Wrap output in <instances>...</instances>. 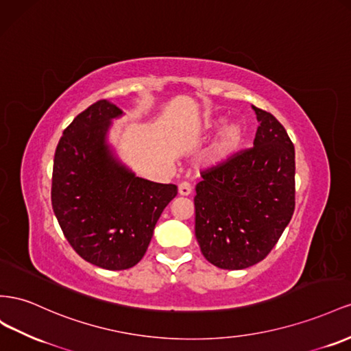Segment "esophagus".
Here are the masks:
<instances>
[{
	"label": "esophagus",
	"mask_w": 351,
	"mask_h": 351,
	"mask_svg": "<svg viewBox=\"0 0 351 351\" xmlns=\"http://www.w3.org/2000/svg\"><path fill=\"white\" fill-rule=\"evenodd\" d=\"M178 193L182 195V196H189L192 193V186H191V183H187V182H183V183H180L178 184Z\"/></svg>",
	"instance_id": "1"
}]
</instances>
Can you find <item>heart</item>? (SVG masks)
Returning <instances> with one entry per match:
<instances>
[{"mask_svg": "<svg viewBox=\"0 0 351 351\" xmlns=\"http://www.w3.org/2000/svg\"><path fill=\"white\" fill-rule=\"evenodd\" d=\"M224 124V119L219 118L211 122V128H219ZM245 141V128L239 122L224 127L220 132L219 138L214 141L210 152H208V160L213 165H220L230 160L236 154L239 152Z\"/></svg>", "mask_w": 351, "mask_h": 351, "instance_id": "heart-1", "label": "heart"}]
</instances>
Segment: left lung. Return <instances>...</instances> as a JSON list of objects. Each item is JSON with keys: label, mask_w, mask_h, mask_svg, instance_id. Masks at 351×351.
<instances>
[{"label": "left lung", "mask_w": 351, "mask_h": 351, "mask_svg": "<svg viewBox=\"0 0 351 351\" xmlns=\"http://www.w3.org/2000/svg\"><path fill=\"white\" fill-rule=\"evenodd\" d=\"M254 147L204 169L195 234L204 257L227 270L251 267L278 243L295 208V149L271 113L252 106Z\"/></svg>", "instance_id": "left-lung-1"}]
</instances>
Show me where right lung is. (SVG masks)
Masks as SVG:
<instances>
[{"label": "right lung", "instance_id": "obj_1", "mask_svg": "<svg viewBox=\"0 0 351 351\" xmlns=\"http://www.w3.org/2000/svg\"><path fill=\"white\" fill-rule=\"evenodd\" d=\"M122 110L99 100L63 131L56 147L51 205L64 238L80 257L106 270L143 258L155 224L177 195L176 184L140 178L113 155L112 119Z\"/></svg>", "mask_w": 351, "mask_h": 351}]
</instances>
